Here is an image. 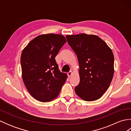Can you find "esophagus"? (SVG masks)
I'll return each mask as SVG.
<instances>
[{
  "instance_id": "obj_1",
  "label": "esophagus",
  "mask_w": 131,
  "mask_h": 131,
  "mask_svg": "<svg viewBox=\"0 0 131 131\" xmlns=\"http://www.w3.org/2000/svg\"><path fill=\"white\" fill-rule=\"evenodd\" d=\"M72 74H73V73H72L71 71H70V72H69V73H68V77H71V76L72 75Z\"/></svg>"
}]
</instances>
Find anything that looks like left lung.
Segmentation results:
<instances>
[{
    "label": "left lung",
    "instance_id": "8db88e82",
    "mask_svg": "<svg viewBox=\"0 0 131 131\" xmlns=\"http://www.w3.org/2000/svg\"><path fill=\"white\" fill-rule=\"evenodd\" d=\"M66 38L79 65L80 82L75 92L84 101L98 100L113 79L114 58L112 49L97 35L80 34Z\"/></svg>",
    "mask_w": 131,
    "mask_h": 131
}]
</instances>
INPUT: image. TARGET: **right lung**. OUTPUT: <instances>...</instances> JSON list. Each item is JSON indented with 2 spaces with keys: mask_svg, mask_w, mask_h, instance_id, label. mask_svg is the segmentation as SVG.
<instances>
[{
  "mask_svg": "<svg viewBox=\"0 0 131 131\" xmlns=\"http://www.w3.org/2000/svg\"><path fill=\"white\" fill-rule=\"evenodd\" d=\"M66 42L62 35H39L24 49L21 57L22 76L30 94L38 101H51L58 96L67 79L55 57Z\"/></svg>",
  "mask_w": 131,
  "mask_h": 131,
  "instance_id": "right-lung-1",
  "label": "right lung"
}]
</instances>
